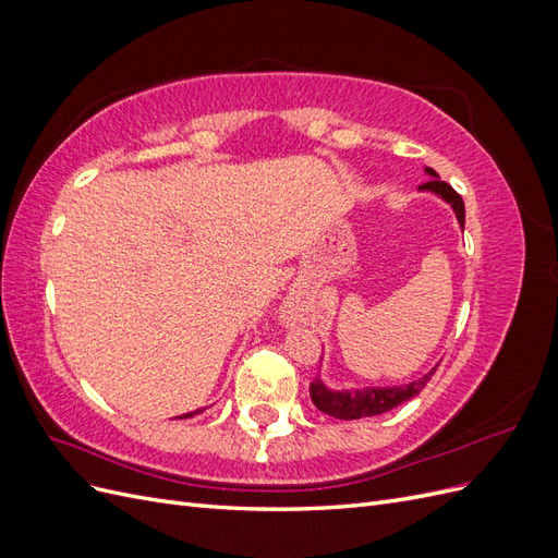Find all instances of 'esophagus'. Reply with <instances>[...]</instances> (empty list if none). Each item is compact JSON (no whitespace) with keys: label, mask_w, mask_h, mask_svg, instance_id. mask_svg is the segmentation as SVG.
Instances as JSON below:
<instances>
[{"label":"esophagus","mask_w":558,"mask_h":558,"mask_svg":"<svg viewBox=\"0 0 558 558\" xmlns=\"http://www.w3.org/2000/svg\"><path fill=\"white\" fill-rule=\"evenodd\" d=\"M300 312H305V305H302V295L293 293V295H289V300H286L283 314L289 318H295V316H300Z\"/></svg>","instance_id":"1"}]
</instances>
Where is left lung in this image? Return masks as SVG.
<instances>
[{"instance_id":"1","label":"left lung","mask_w":558,"mask_h":558,"mask_svg":"<svg viewBox=\"0 0 558 558\" xmlns=\"http://www.w3.org/2000/svg\"><path fill=\"white\" fill-rule=\"evenodd\" d=\"M426 174L430 181L421 183L418 191L433 193L437 197H442L447 205L453 209L456 218H459L461 228L465 226V207H463V197L456 193L449 183L440 181L435 170L426 167ZM435 373V367L424 377H418L416 381L402 384V386H365V388H344V391H332L318 377L310 384V396L316 408L335 418H363V416H377L384 412H391L398 404L412 400L418 396L421 388H424Z\"/></svg>"}]
</instances>
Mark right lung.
Here are the masks:
<instances>
[{
	"label": "right lung",
	"mask_w": 558,
	"mask_h": 558,
	"mask_svg": "<svg viewBox=\"0 0 558 558\" xmlns=\"http://www.w3.org/2000/svg\"><path fill=\"white\" fill-rule=\"evenodd\" d=\"M205 410H195V412H189V414H183V416H179V418H191V416H195V414H202Z\"/></svg>",
	"instance_id": "right-lung-1"
}]
</instances>
